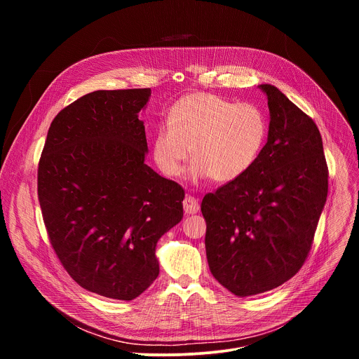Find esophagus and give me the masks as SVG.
I'll list each match as a JSON object with an SVG mask.
<instances>
[{
  "instance_id": "1",
  "label": "esophagus",
  "mask_w": 359,
  "mask_h": 359,
  "mask_svg": "<svg viewBox=\"0 0 359 359\" xmlns=\"http://www.w3.org/2000/svg\"><path fill=\"white\" fill-rule=\"evenodd\" d=\"M183 209H184L186 215H196L200 209L198 200L193 196H186L183 200Z\"/></svg>"
}]
</instances>
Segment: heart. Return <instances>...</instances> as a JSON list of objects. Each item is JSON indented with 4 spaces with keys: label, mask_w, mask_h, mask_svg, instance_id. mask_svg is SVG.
<instances>
[{
    "label": "heart",
    "mask_w": 359,
    "mask_h": 359,
    "mask_svg": "<svg viewBox=\"0 0 359 359\" xmlns=\"http://www.w3.org/2000/svg\"><path fill=\"white\" fill-rule=\"evenodd\" d=\"M264 114L251 104H234L216 93H190L170 108L168 125L156 128L153 158L169 177L194 161L190 177L227 183L241 177L259 159L267 139Z\"/></svg>",
    "instance_id": "1"
}]
</instances>
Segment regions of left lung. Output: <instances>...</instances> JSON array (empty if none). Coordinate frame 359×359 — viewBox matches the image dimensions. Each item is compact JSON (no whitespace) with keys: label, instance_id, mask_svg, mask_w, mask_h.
Wrapping results in <instances>:
<instances>
[{"label":"left lung","instance_id":"1","mask_svg":"<svg viewBox=\"0 0 359 359\" xmlns=\"http://www.w3.org/2000/svg\"><path fill=\"white\" fill-rule=\"evenodd\" d=\"M267 95L269 137L241 177L201 201L213 277L237 297L270 291L302 267L328 193V168L314 121L276 86Z\"/></svg>","mask_w":359,"mask_h":359}]
</instances>
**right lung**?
<instances>
[{
    "mask_svg": "<svg viewBox=\"0 0 359 359\" xmlns=\"http://www.w3.org/2000/svg\"><path fill=\"white\" fill-rule=\"evenodd\" d=\"M150 88L95 90L49 126L38 198L60 262L85 290L139 297L159 276L156 244L183 217L184 190L144 163L139 112Z\"/></svg>",
    "mask_w": 359,
    "mask_h": 359,
    "instance_id": "add662e5",
    "label": "right lung"
}]
</instances>
